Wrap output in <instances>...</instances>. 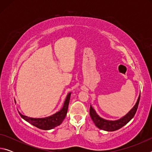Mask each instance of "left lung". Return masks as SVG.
I'll return each instance as SVG.
<instances>
[{"instance_id":"8db88e82","label":"left lung","mask_w":152,"mask_h":152,"mask_svg":"<svg viewBox=\"0 0 152 152\" xmlns=\"http://www.w3.org/2000/svg\"><path fill=\"white\" fill-rule=\"evenodd\" d=\"M140 94L139 95L137 101L132 109L125 115L117 120H107L101 117L97 114L96 110L92 108L91 104V107H90V115H91V119L93 121L95 125L98 128L100 129L107 131V132H114V131L118 130L120 128L123 127V126L125 125L133 119V117H134L136 113V111H137L139 102H140Z\"/></svg>"}]
</instances>
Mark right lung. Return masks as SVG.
I'll return each mask as SVG.
<instances>
[{
	"instance_id": "right-lung-1",
	"label": "right lung",
	"mask_w": 152,
	"mask_h": 152,
	"mask_svg": "<svg viewBox=\"0 0 152 152\" xmlns=\"http://www.w3.org/2000/svg\"><path fill=\"white\" fill-rule=\"evenodd\" d=\"M71 93L72 92H69L67 94L62 108L59 111L51 115V116L44 118H33L25 116V115H22L19 111L18 112H19L20 116L23 119L30 123V124L35 126V127L43 130L52 129L55 128L57 126L60 125L63 122L64 119H65L67 112H68V108L69 102H70Z\"/></svg>"
}]
</instances>
